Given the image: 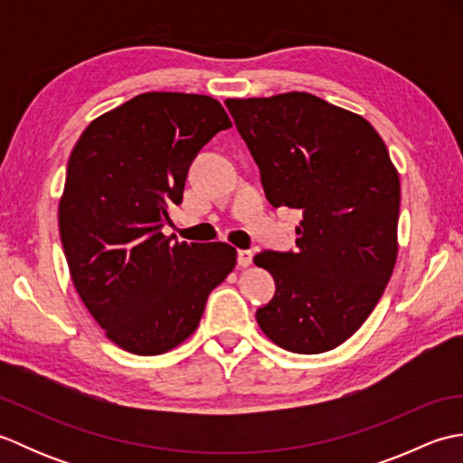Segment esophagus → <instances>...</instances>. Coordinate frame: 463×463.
Listing matches in <instances>:
<instances>
[{
    "label": "esophagus",
    "mask_w": 463,
    "mask_h": 463,
    "mask_svg": "<svg viewBox=\"0 0 463 463\" xmlns=\"http://www.w3.org/2000/svg\"><path fill=\"white\" fill-rule=\"evenodd\" d=\"M252 257H254L252 250H239V267H241V269L250 267V264H252Z\"/></svg>",
    "instance_id": "obj_1"
}]
</instances>
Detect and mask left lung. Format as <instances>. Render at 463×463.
<instances>
[{"mask_svg": "<svg viewBox=\"0 0 463 463\" xmlns=\"http://www.w3.org/2000/svg\"><path fill=\"white\" fill-rule=\"evenodd\" d=\"M272 206L302 211L297 252L254 257L277 290L257 322L280 348L340 346L376 307L398 254L400 179L364 117L310 93L226 99Z\"/></svg>", "mask_w": 463, "mask_h": 463, "instance_id": "obj_1", "label": "left lung"}]
</instances>
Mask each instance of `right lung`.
<instances>
[{
  "instance_id": "obj_1",
  "label": "right lung",
  "mask_w": 463,
  "mask_h": 463,
  "mask_svg": "<svg viewBox=\"0 0 463 463\" xmlns=\"http://www.w3.org/2000/svg\"><path fill=\"white\" fill-rule=\"evenodd\" d=\"M229 127L213 97L151 91L97 117L69 156L59 201L67 267L87 310L127 352L179 346L237 264L231 244L161 232L194 156Z\"/></svg>"
}]
</instances>
